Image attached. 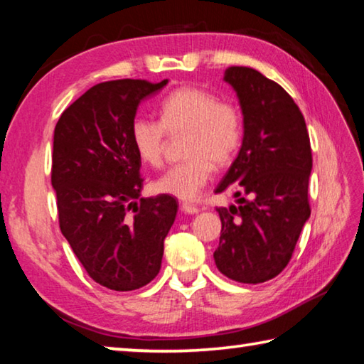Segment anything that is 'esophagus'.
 Here are the masks:
<instances>
[{
    "label": "esophagus",
    "mask_w": 364,
    "mask_h": 364,
    "mask_svg": "<svg viewBox=\"0 0 364 364\" xmlns=\"http://www.w3.org/2000/svg\"><path fill=\"white\" fill-rule=\"evenodd\" d=\"M181 212H184L186 215H194V213H199V207H196L193 204H181Z\"/></svg>",
    "instance_id": "1"
}]
</instances>
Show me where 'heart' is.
Returning <instances> with one entry per match:
<instances>
[{"instance_id": "b5f03b06", "label": "heart", "mask_w": 364, "mask_h": 364, "mask_svg": "<svg viewBox=\"0 0 364 364\" xmlns=\"http://www.w3.org/2000/svg\"><path fill=\"white\" fill-rule=\"evenodd\" d=\"M165 133L186 134L183 156L186 162L164 171L152 181L154 193L180 200H196L210 181L215 167H226L242 143V115L232 102L197 86H183L159 106V123L136 119L130 138L138 157L157 167L162 162Z\"/></svg>"}]
</instances>
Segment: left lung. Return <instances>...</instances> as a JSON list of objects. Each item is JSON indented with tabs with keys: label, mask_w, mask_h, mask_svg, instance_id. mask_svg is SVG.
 Returning <instances> with one entry per match:
<instances>
[{
	"label": "left lung",
	"mask_w": 364,
	"mask_h": 364,
	"mask_svg": "<svg viewBox=\"0 0 364 364\" xmlns=\"http://www.w3.org/2000/svg\"><path fill=\"white\" fill-rule=\"evenodd\" d=\"M244 117L242 146L215 189H234L237 207H220L215 264L226 278L258 284L291 260L310 218L308 180L313 159L305 119L287 91L250 67H228Z\"/></svg>",
	"instance_id": "1"
}]
</instances>
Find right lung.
Returning <instances> with one entry per match:
<instances>
[{"label":"right lung","mask_w":364,"mask_h":364,"mask_svg":"<svg viewBox=\"0 0 364 364\" xmlns=\"http://www.w3.org/2000/svg\"><path fill=\"white\" fill-rule=\"evenodd\" d=\"M168 80H112L67 107L54 128L51 183L59 226L90 278L112 291H134L156 278L164 239L178 204L141 197V159L130 130L141 101Z\"/></svg>","instance_id":"add662e5"}]
</instances>
